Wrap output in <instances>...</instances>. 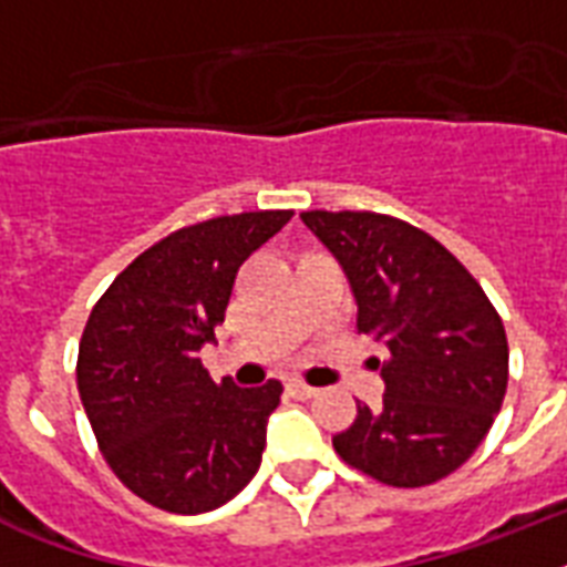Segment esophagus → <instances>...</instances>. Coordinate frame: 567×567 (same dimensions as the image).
I'll return each instance as SVG.
<instances>
[{"mask_svg": "<svg viewBox=\"0 0 567 567\" xmlns=\"http://www.w3.org/2000/svg\"><path fill=\"white\" fill-rule=\"evenodd\" d=\"M285 391L291 396H297V400H311V396L318 394L315 388L306 385V382H297V379H288V382H285Z\"/></svg>", "mask_w": 567, "mask_h": 567, "instance_id": "obj_1", "label": "esophagus"}]
</instances>
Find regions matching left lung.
<instances>
[{"label": "left lung", "mask_w": 567, "mask_h": 567, "mask_svg": "<svg viewBox=\"0 0 567 567\" xmlns=\"http://www.w3.org/2000/svg\"><path fill=\"white\" fill-rule=\"evenodd\" d=\"M344 267L355 329L385 347L382 405L359 403L332 447L394 488L465 465L492 430L509 382L503 320L474 276L426 231L373 212H302Z\"/></svg>", "instance_id": "obj_1"}]
</instances>
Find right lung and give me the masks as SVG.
<instances>
[{
    "instance_id": "1",
    "label": "right lung",
    "mask_w": 567,
    "mask_h": 567,
    "mask_svg": "<svg viewBox=\"0 0 567 567\" xmlns=\"http://www.w3.org/2000/svg\"><path fill=\"white\" fill-rule=\"evenodd\" d=\"M293 212H247L179 229L137 256L93 306L79 344V396L111 471L176 515L229 503L261 465L282 382H214V344L238 267Z\"/></svg>"
}]
</instances>
